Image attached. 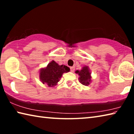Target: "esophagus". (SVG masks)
I'll return each instance as SVG.
<instances>
[{
	"instance_id": "obj_1",
	"label": "esophagus",
	"mask_w": 134,
	"mask_h": 134,
	"mask_svg": "<svg viewBox=\"0 0 134 134\" xmlns=\"http://www.w3.org/2000/svg\"><path fill=\"white\" fill-rule=\"evenodd\" d=\"M74 70H75V68H74V67H70V71H71V72H73L74 71Z\"/></svg>"
}]
</instances>
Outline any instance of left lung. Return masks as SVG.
<instances>
[{
  "label": "left lung",
  "instance_id": "left-lung-1",
  "mask_svg": "<svg viewBox=\"0 0 134 134\" xmlns=\"http://www.w3.org/2000/svg\"><path fill=\"white\" fill-rule=\"evenodd\" d=\"M75 72L76 74H79V80L80 83L85 86H88L90 85L92 81V76L89 67L85 65L80 71L76 70Z\"/></svg>",
  "mask_w": 134,
  "mask_h": 134
}]
</instances>
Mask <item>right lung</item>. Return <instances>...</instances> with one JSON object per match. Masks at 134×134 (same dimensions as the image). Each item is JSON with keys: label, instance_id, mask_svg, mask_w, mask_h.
Masks as SVG:
<instances>
[{"label": "right lung", "instance_id": "1", "mask_svg": "<svg viewBox=\"0 0 134 134\" xmlns=\"http://www.w3.org/2000/svg\"><path fill=\"white\" fill-rule=\"evenodd\" d=\"M70 68L66 65H58L55 61H51L47 67L40 70V79L43 84L48 87L56 86L64 72L70 71Z\"/></svg>", "mask_w": 134, "mask_h": 134}]
</instances>
